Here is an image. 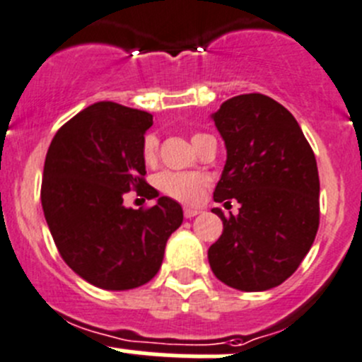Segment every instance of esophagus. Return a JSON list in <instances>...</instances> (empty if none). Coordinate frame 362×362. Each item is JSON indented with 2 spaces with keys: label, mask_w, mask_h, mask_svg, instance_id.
<instances>
[{
  "label": "esophagus",
  "mask_w": 362,
  "mask_h": 362,
  "mask_svg": "<svg viewBox=\"0 0 362 362\" xmlns=\"http://www.w3.org/2000/svg\"><path fill=\"white\" fill-rule=\"evenodd\" d=\"M182 213H185V218H193V216H197V214L200 213V209H197V207L186 206L185 209H182Z\"/></svg>",
  "instance_id": "esophagus-1"
}]
</instances>
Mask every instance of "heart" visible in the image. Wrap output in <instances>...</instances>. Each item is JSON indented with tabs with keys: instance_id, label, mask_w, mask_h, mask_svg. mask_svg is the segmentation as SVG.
Instances as JSON below:
<instances>
[{
	"instance_id": "heart-1",
	"label": "heart",
	"mask_w": 362,
	"mask_h": 362,
	"mask_svg": "<svg viewBox=\"0 0 362 362\" xmlns=\"http://www.w3.org/2000/svg\"><path fill=\"white\" fill-rule=\"evenodd\" d=\"M209 135L193 134L192 142L199 148L200 142ZM142 162L146 165H155L158 158V139L156 135L148 134L142 139L141 148ZM155 185L163 195L169 199L177 200L181 204H197L202 199L204 192L209 186V177L202 173H174V170H163L155 177Z\"/></svg>"
}]
</instances>
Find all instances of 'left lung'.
<instances>
[{"mask_svg":"<svg viewBox=\"0 0 362 362\" xmlns=\"http://www.w3.org/2000/svg\"><path fill=\"white\" fill-rule=\"evenodd\" d=\"M227 148L214 202L241 204L225 216L207 259L214 276L238 291L278 287L310 252L320 221L317 160L296 117L260 93L228 98L213 114Z\"/></svg>","mask_w":362,"mask_h":362,"instance_id":"obj_1","label":"left lung"}]
</instances>
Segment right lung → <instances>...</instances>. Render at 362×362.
Returning a JSON list of instances; mask_svg holds the SVG:
<instances>
[{
	"mask_svg": "<svg viewBox=\"0 0 362 362\" xmlns=\"http://www.w3.org/2000/svg\"><path fill=\"white\" fill-rule=\"evenodd\" d=\"M151 124L144 110L98 102L56 132L45 156L40 197L56 248L82 280L105 291L148 284L182 223L181 206L169 197L151 207L123 206L130 189L158 197L141 155Z\"/></svg>",
	"mask_w": 362,
	"mask_h": 362,
	"instance_id": "add662e5",
	"label": "right lung"
}]
</instances>
